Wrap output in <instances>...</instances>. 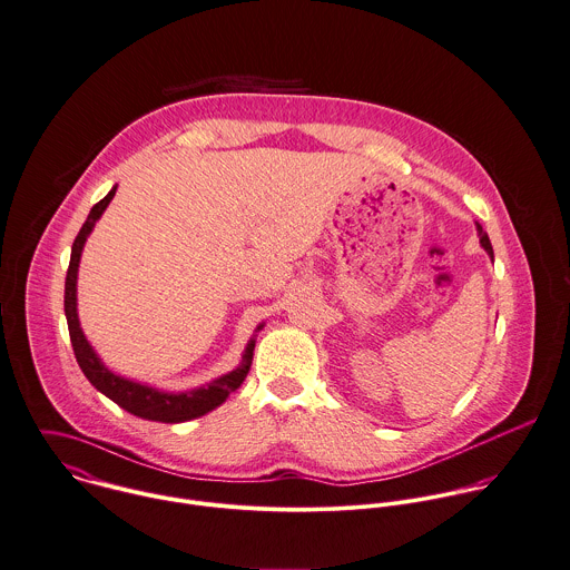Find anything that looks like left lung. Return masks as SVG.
<instances>
[{"mask_svg":"<svg viewBox=\"0 0 570 570\" xmlns=\"http://www.w3.org/2000/svg\"><path fill=\"white\" fill-rule=\"evenodd\" d=\"M478 233H480V244L484 246V250L491 255V259H493V246H491V239H489V235L484 233V228L478 224Z\"/></svg>","mask_w":570,"mask_h":570,"instance_id":"obj_1","label":"left lung"}]
</instances>
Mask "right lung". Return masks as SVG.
I'll return each instance as SVG.
<instances>
[{"mask_svg":"<svg viewBox=\"0 0 570 570\" xmlns=\"http://www.w3.org/2000/svg\"><path fill=\"white\" fill-rule=\"evenodd\" d=\"M115 190H117V186L90 208L81 230L77 233V237L72 242V250H70V264H68L66 288H63V313H66L70 344H72L77 364H79L81 373L86 375V380L99 393H104L108 400H112L117 406H121L130 415H137L141 420H150V422H164V424H179V422L202 417V415L210 413L213 409H217L219 404H224L226 397L233 391H237L242 386V382L246 380L250 362H253L255 335L250 337V342L244 351L242 364L235 371H230V373L222 375L219 380H213L208 386H199L195 391L164 393V391H157L153 386L130 382L126 377H119V375L110 373L101 364V360L97 357V353L92 351V346L88 344V340L83 337V333L79 328V317H77V268H79V257H81L86 237L90 235L95 222L101 217V213L106 210V206L115 197ZM262 326L264 324H259L257 331H262Z\"/></svg>","mask_w":570,"mask_h":570,"instance_id":"right-lung-1","label":"right lung"}]
</instances>
